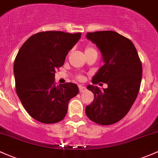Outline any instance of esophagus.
<instances>
[{
    "label": "esophagus",
    "mask_w": 158,
    "mask_h": 158,
    "mask_svg": "<svg viewBox=\"0 0 158 158\" xmlns=\"http://www.w3.org/2000/svg\"><path fill=\"white\" fill-rule=\"evenodd\" d=\"M79 90H80V93L84 92V91L86 90V87H85V86H83L80 85L79 86Z\"/></svg>",
    "instance_id": "34e87169"
}]
</instances>
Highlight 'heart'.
<instances>
[{"label":"heart","mask_w":158,"mask_h":158,"mask_svg":"<svg viewBox=\"0 0 158 158\" xmlns=\"http://www.w3.org/2000/svg\"><path fill=\"white\" fill-rule=\"evenodd\" d=\"M93 51H96V49L94 48V47H93V46L91 45H87L86 47L85 48V53H87V52H93ZM77 78L79 80V81H83L84 78V77L83 75H81V74H79V75L77 76Z\"/></svg>","instance_id":"1"}]
</instances>
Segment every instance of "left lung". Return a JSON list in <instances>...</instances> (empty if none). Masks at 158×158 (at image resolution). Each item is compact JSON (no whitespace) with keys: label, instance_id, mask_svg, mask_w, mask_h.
Masks as SVG:
<instances>
[{"label":"left lung","instance_id":"left-lung-1","mask_svg":"<svg viewBox=\"0 0 158 158\" xmlns=\"http://www.w3.org/2000/svg\"><path fill=\"white\" fill-rule=\"evenodd\" d=\"M86 38L96 44L105 62L92 83H105L108 87L101 90L96 86H87L94 99L86 107V114L98 124H113L124 118L138 96L142 62L133 42L118 32H88Z\"/></svg>","mask_w":158,"mask_h":158}]
</instances>
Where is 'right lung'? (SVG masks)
Returning <instances> with one entry per match:
<instances>
[{"mask_svg":"<svg viewBox=\"0 0 158 158\" xmlns=\"http://www.w3.org/2000/svg\"><path fill=\"white\" fill-rule=\"evenodd\" d=\"M81 36L59 31L39 32L19 50L13 66L16 93L27 112L40 123L63 120L69 101L79 92L73 83L56 85L55 73Z\"/></svg>","mask_w":158,"mask_h":158,"instance_id":"obj_1","label":"right lung"}]
</instances>
